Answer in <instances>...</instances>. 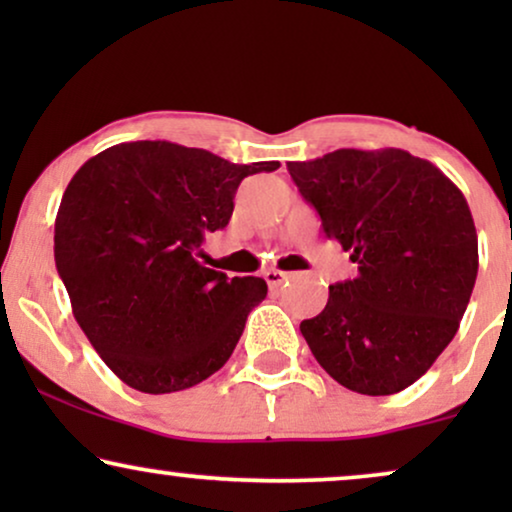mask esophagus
I'll list each match as a JSON object with an SVG mask.
<instances>
[{
    "label": "esophagus",
    "mask_w": 512,
    "mask_h": 512,
    "mask_svg": "<svg viewBox=\"0 0 512 512\" xmlns=\"http://www.w3.org/2000/svg\"><path fill=\"white\" fill-rule=\"evenodd\" d=\"M286 279H289V272H282V270H268V272H265V282H268L270 289H277V286H282Z\"/></svg>",
    "instance_id": "1"
}]
</instances>
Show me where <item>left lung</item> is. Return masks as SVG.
Instances as JSON below:
<instances>
[{"label": "left lung", "mask_w": 512, "mask_h": 512, "mask_svg": "<svg viewBox=\"0 0 512 512\" xmlns=\"http://www.w3.org/2000/svg\"><path fill=\"white\" fill-rule=\"evenodd\" d=\"M328 240L359 275L328 286L300 324L342 387L389 396L417 382L457 333L478 277V233L464 193L403 149H338L286 163Z\"/></svg>", "instance_id": "8db88e82"}]
</instances>
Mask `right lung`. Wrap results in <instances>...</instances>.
Masks as SVG:
<instances>
[{"label": "right lung", "instance_id": "obj_1", "mask_svg": "<svg viewBox=\"0 0 512 512\" xmlns=\"http://www.w3.org/2000/svg\"><path fill=\"white\" fill-rule=\"evenodd\" d=\"M277 167L128 142L69 181L55 216V268L81 331L128 387L181 391L230 359L268 284L228 279L195 256L205 233L228 226L240 181Z\"/></svg>", "mask_w": 512, "mask_h": 512}]
</instances>
